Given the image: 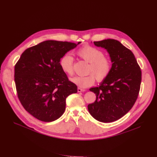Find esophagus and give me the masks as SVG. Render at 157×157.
<instances>
[{
	"instance_id": "1",
	"label": "esophagus",
	"mask_w": 157,
	"mask_h": 157,
	"mask_svg": "<svg viewBox=\"0 0 157 157\" xmlns=\"http://www.w3.org/2000/svg\"><path fill=\"white\" fill-rule=\"evenodd\" d=\"M86 90L85 89H81L80 88H78V92H83V91H85Z\"/></svg>"
}]
</instances>
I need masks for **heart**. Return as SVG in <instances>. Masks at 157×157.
<instances>
[{
	"label": "heart",
	"instance_id": "b5f03b06",
	"mask_svg": "<svg viewBox=\"0 0 157 157\" xmlns=\"http://www.w3.org/2000/svg\"><path fill=\"white\" fill-rule=\"evenodd\" d=\"M77 54L81 59L90 63L88 72L90 75L86 76H76L71 78V81L80 88H87L93 85L95 81H103L109 75L112 69L110 59L104 56L103 52L97 48L90 45L81 47L77 51ZM74 58L69 53L62 56L59 61L62 71L68 75L73 74Z\"/></svg>",
	"mask_w": 157,
	"mask_h": 157
}]
</instances>
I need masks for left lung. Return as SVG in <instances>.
<instances>
[{"instance_id": "obj_1", "label": "left lung", "mask_w": 157, "mask_h": 157, "mask_svg": "<svg viewBox=\"0 0 157 157\" xmlns=\"http://www.w3.org/2000/svg\"><path fill=\"white\" fill-rule=\"evenodd\" d=\"M93 44L107 50L112 69L98 87L90 89L97 98L88 109L96 120L111 122L123 117L134 105L140 89L141 71L132 52L120 41L107 39Z\"/></svg>"}]
</instances>
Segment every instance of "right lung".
Wrapping results in <instances>:
<instances>
[{"label": "right lung", "instance_id": "1", "mask_svg": "<svg viewBox=\"0 0 157 157\" xmlns=\"http://www.w3.org/2000/svg\"><path fill=\"white\" fill-rule=\"evenodd\" d=\"M78 44L47 40L27 48L14 67L18 98L31 116L44 122L58 119L66 109V98L77 93L59 61Z\"/></svg>", "mask_w": 157, "mask_h": 157}]
</instances>
